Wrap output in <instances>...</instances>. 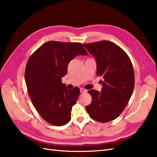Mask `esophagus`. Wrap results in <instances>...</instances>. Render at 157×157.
Instances as JSON below:
<instances>
[{
  "label": "esophagus",
  "mask_w": 157,
  "mask_h": 157,
  "mask_svg": "<svg viewBox=\"0 0 157 157\" xmlns=\"http://www.w3.org/2000/svg\"><path fill=\"white\" fill-rule=\"evenodd\" d=\"M80 91H81V94H83V93H86V92H87V90H86V89H83V88H81V89H80Z\"/></svg>",
  "instance_id": "obj_1"
}]
</instances>
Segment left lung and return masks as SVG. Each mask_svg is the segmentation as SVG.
I'll return each instance as SVG.
<instances>
[{
    "label": "left lung",
    "instance_id": "left-lung-1",
    "mask_svg": "<svg viewBox=\"0 0 157 157\" xmlns=\"http://www.w3.org/2000/svg\"><path fill=\"white\" fill-rule=\"evenodd\" d=\"M97 62L96 75L104 81L101 92L89 90V117L101 123L113 121L122 113L133 94L135 75L129 57L117 44L108 40L83 44Z\"/></svg>",
    "mask_w": 157,
    "mask_h": 157
}]
</instances>
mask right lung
Listing matches in <instances>:
<instances>
[{
  "label": "right lung",
  "instance_id": "obj_1",
  "mask_svg": "<svg viewBox=\"0 0 157 157\" xmlns=\"http://www.w3.org/2000/svg\"><path fill=\"white\" fill-rule=\"evenodd\" d=\"M78 55H87L80 43L49 41L32 54L25 70L28 94L43 119L54 126L71 119L72 108L78 100V87L68 90L62 82L69 62Z\"/></svg>",
  "mask_w": 157,
  "mask_h": 157
}]
</instances>
